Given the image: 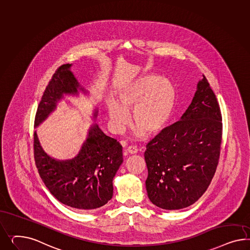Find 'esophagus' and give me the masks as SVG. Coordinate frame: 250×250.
Here are the masks:
<instances>
[{"mask_svg":"<svg viewBox=\"0 0 250 250\" xmlns=\"http://www.w3.org/2000/svg\"><path fill=\"white\" fill-rule=\"evenodd\" d=\"M126 151L128 152L129 154H136L138 152V149L136 148L134 146H130L126 149Z\"/></svg>","mask_w":250,"mask_h":250,"instance_id":"34e87169","label":"esophagus"}]
</instances>
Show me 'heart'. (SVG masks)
<instances>
[{"label":"heart","instance_id":"b5f03b06","mask_svg":"<svg viewBox=\"0 0 250 250\" xmlns=\"http://www.w3.org/2000/svg\"><path fill=\"white\" fill-rule=\"evenodd\" d=\"M118 101L108 104V113L115 128L122 130L130 123L129 111H134L135 124L150 135L160 132L168 123L176 106L174 85L155 74L144 75L120 89Z\"/></svg>","mask_w":250,"mask_h":250}]
</instances>
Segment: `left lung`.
I'll list each match as a JSON object with an SVG mask.
<instances>
[{
    "instance_id": "obj_1",
    "label": "left lung",
    "mask_w": 250,
    "mask_h": 250,
    "mask_svg": "<svg viewBox=\"0 0 250 250\" xmlns=\"http://www.w3.org/2000/svg\"><path fill=\"white\" fill-rule=\"evenodd\" d=\"M222 131L218 102L203 74L181 120L146 145V187L150 201L167 210L181 209L196 202L215 176Z\"/></svg>"
}]
</instances>
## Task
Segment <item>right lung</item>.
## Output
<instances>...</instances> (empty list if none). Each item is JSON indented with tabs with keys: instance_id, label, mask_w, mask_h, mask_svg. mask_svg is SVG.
Masks as SVG:
<instances>
[{
	"instance_id": "1",
	"label": "right lung",
	"mask_w": 250,
	"mask_h": 250,
	"mask_svg": "<svg viewBox=\"0 0 250 250\" xmlns=\"http://www.w3.org/2000/svg\"><path fill=\"white\" fill-rule=\"evenodd\" d=\"M70 66L57 68L48 83L36 111L35 126L54 110L62 94L77 93L79 84ZM122 148L120 143L94 125L76 157L56 161L42 150L34 134V160L42 180L57 200L79 211L101 208L112 198L113 178L123 163Z\"/></svg>"
}]
</instances>
